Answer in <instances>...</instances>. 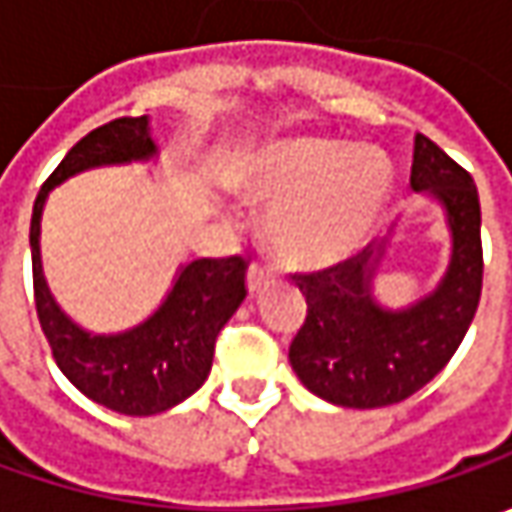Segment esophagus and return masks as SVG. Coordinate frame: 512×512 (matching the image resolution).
<instances>
[{"mask_svg":"<svg viewBox=\"0 0 512 512\" xmlns=\"http://www.w3.org/2000/svg\"><path fill=\"white\" fill-rule=\"evenodd\" d=\"M270 270L262 265H250V270H247V290H250V296H256L259 290H265L267 285H270Z\"/></svg>","mask_w":512,"mask_h":512,"instance_id":"obj_1","label":"esophagus"}]
</instances>
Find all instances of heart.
I'll list each match as a JSON object with an SVG mask.
<instances>
[{
	"mask_svg": "<svg viewBox=\"0 0 512 512\" xmlns=\"http://www.w3.org/2000/svg\"><path fill=\"white\" fill-rule=\"evenodd\" d=\"M236 190L270 207L267 245L293 267H327L359 250L390 196L382 153L333 139H282L250 153Z\"/></svg>",
	"mask_w": 512,
	"mask_h": 512,
	"instance_id": "heart-1",
	"label": "heart"
}]
</instances>
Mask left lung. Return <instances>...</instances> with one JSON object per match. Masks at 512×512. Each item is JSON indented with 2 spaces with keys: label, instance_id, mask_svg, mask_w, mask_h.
Here are the masks:
<instances>
[{
  "label": "left lung",
  "instance_id": "obj_1",
  "mask_svg": "<svg viewBox=\"0 0 512 512\" xmlns=\"http://www.w3.org/2000/svg\"><path fill=\"white\" fill-rule=\"evenodd\" d=\"M410 187L436 199L450 230L442 282L413 305L376 302L387 239L310 276H296L307 319L287 359L310 393L339 407H387L422 390L459 350L482 296V207L473 176L416 133Z\"/></svg>",
  "mask_w": 512,
  "mask_h": 512
}]
</instances>
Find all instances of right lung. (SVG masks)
Masks as SVG:
<instances>
[{"instance_id":"1","label":"right lung","mask_w":512,"mask_h":512,"mask_svg":"<svg viewBox=\"0 0 512 512\" xmlns=\"http://www.w3.org/2000/svg\"><path fill=\"white\" fill-rule=\"evenodd\" d=\"M156 153L148 116H125L90 130L50 173L30 216L33 296L53 359L90 402L125 416H156L193 396L210 373L219 330L247 296L245 259L227 256L179 267L162 305L122 333H90L53 299L39 253L42 210L50 190L76 173L150 162Z\"/></svg>"}]
</instances>
